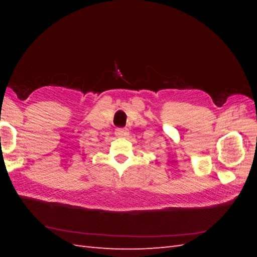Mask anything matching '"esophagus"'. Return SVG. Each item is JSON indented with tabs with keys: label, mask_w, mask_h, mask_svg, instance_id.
I'll return each instance as SVG.
<instances>
[{
	"label": "esophagus",
	"mask_w": 257,
	"mask_h": 257,
	"mask_svg": "<svg viewBox=\"0 0 257 257\" xmlns=\"http://www.w3.org/2000/svg\"><path fill=\"white\" fill-rule=\"evenodd\" d=\"M128 129L127 128H117L116 129V136L118 137H125L128 135Z\"/></svg>",
	"instance_id": "34e87169"
}]
</instances>
